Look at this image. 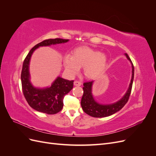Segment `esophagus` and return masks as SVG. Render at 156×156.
Returning <instances> with one entry per match:
<instances>
[{"label": "esophagus", "instance_id": "obj_1", "mask_svg": "<svg viewBox=\"0 0 156 156\" xmlns=\"http://www.w3.org/2000/svg\"><path fill=\"white\" fill-rule=\"evenodd\" d=\"M74 85L75 86H81V83L78 81H74Z\"/></svg>", "mask_w": 156, "mask_h": 156}]
</instances>
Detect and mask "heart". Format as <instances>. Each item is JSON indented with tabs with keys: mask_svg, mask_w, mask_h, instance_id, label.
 I'll return each mask as SVG.
<instances>
[{
	"mask_svg": "<svg viewBox=\"0 0 156 156\" xmlns=\"http://www.w3.org/2000/svg\"><path fill=\"white\" fill-rule=\"evenodd\" d=\"M107 58L105 54L88 47H80L72 51V55L64 58V67L71 75L76 74L80 68L88 79L100 77L105 69Z\"/></svg>",
	"mask_w": 156,
	"mask_h": 156,
	"instance_id": "b5f03b06",
	"label": "heart"
}]
</instances>
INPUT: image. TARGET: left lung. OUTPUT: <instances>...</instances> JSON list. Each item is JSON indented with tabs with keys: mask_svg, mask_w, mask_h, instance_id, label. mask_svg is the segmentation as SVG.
<instances>
[{
	"mask_svg": "<svg viewBox=\"0 0 156 156\" xmlns=\"http://www.w3.org/2000/svg\"><path fill=\"white\" fill-rule=\"evenodd\" d=\"M127 58L128 59L132 64V77L129 87L127 90L124 97L120 100L112 104L101 105L97 103L92 96V86L94 81L85 82L83 83V95L82 96L81 105L84 112L87 115L95 118H102L111 116L115 112L119 111L122 108L128 101L129 96L131 94L132 84H133L134 78V66L130 58L127 53L125 54Z\"/></svg>",
	"mask_w": 156,
	"mask_h": 156,
	"instance_id": "left-lung-1",
	"label": "left lung"
}]
</instances>
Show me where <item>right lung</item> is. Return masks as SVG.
Returning <instances> with one entry per match:
<instances>
[{
    "instance_id": "right-lung-1",
    "label": "right lung",
    "mask_w": 156,
    "mask_h": 156,
    "mask_svg": "<svg viewBox=\"0 0 156 156\" xmlns=\"http://www.w3.org/2000/svg\"><path fill=\"white\" fill-rule=\"evenodd\" d=\"M69 40L62 38L45 40L32 48L24 60L21 75L22 90L29 105L37 111L48 115H54L60 112L63 107L64 96L73 88V81H68L58 77L49 88H34L29 80V67L32 54L40 46L66 43Z\"/></svg>"
}]
</instances>
